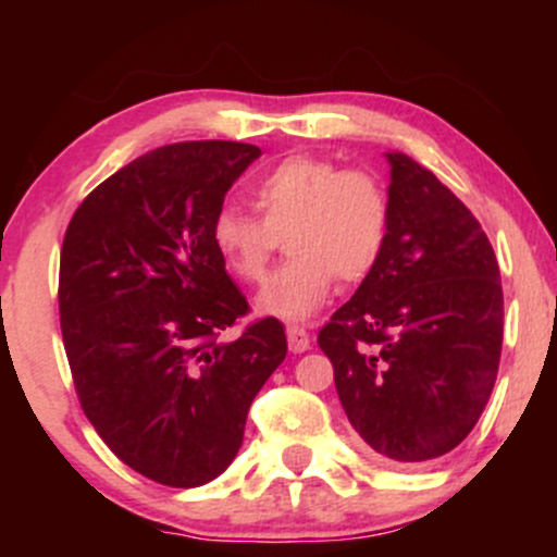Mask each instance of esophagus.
I'll return each instance as SVG.
<instances>
[{
    "label": "esophagus",
    "mask_w": 557,
    "mask_h": 557,
    "mask_svg": "<svg viewBox=\"0 0 557 557\" xmlns=\"http://www.w3.org/2000/svg\"><path fill=\"white\" fill-rule=\"evenodd\" d=\"M287 345H290L293 354H304V350L311 348L309 332L298 327V324H290V327H287Z\"/></svg>",
    "instance_id": "34e87169"
}]
</instances>
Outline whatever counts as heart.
Returning a JSON list of instances; mask_svg holds the SVG:
<instances>
[{
    "instance_id": "heart-1",
    "label": "heart",
    "mask_w": 557,
    "mask_h": 557,
    "mask_svg": "<svg viewBox=\"0 0 557 557\" xmlns=\"http://www.w3.org/2000/svg\"><path fill=\"white\" fill-rule=\"evenodd\" d=\"M251 198L261 216L222 203L209 222V240L227 272L257 285L267 277L277 235H285L293 257L259 293L261 314L290 322L311 317L337 277L361 283L385 253L389 198L372 172L290 154L251 185Z\"/></svg>"
}]
</instances>
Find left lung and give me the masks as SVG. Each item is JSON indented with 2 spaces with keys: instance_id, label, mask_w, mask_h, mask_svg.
<instances>
[{
  "instance_id": "1",
  "label": "left lung",
  "mask_w": 557,
  "mask_h": 557,
  "mask_svg": "<svg viewBox=\"0 0 557 557\" xmlns=\"http://www.w3.org/2000/svg\"><path fill=\"white\" fill-rule=\"evenodd\" d=\"M389 162V233L374 272L319 330L354 430L421 463L474 430L503 348L500 267L476 216L406 154Z\"/></svg>"
}]
</instances>
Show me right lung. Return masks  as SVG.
Segmentation results:
<instances>
[{"instance_id":"right-lung-1","label":"right lung","mask_w":557,"mask_h":557,"mask_svg":"<svg viewBox=\"0 0 557 557\" xmlns=\"http://www.w3.org/2000/svg\"><path fill=\"white\" fill-rule=\"evenodd\" d=\"M259 157L238 140L149 151L83 198L62 240L60 327L83 413L120 461L168 487H201L233 463L287 354L274 317L225 337L251 309L209 240Z\"/></svg>"}]
</instances>
